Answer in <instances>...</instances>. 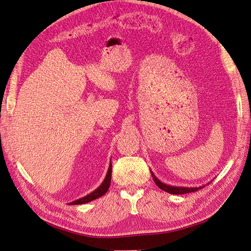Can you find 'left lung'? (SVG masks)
Returning <instances> with one entry per match:
<instances>
[{"instance_id":"obj_1","label":"left lung","mask_w":251,"mask_h":251,"mask_svg":"<svg viewBox=\"0 0 251 251\" xmlns=\"http://www.w3.org/2000/svg\"><path fill=\"white\" fill-rule=\"evenodd\" d=\"M151 175L154 179V182L156 183L157 187L159 189H161L165 192H168L170 194H173V195H181V194H187V193H191V192H195L198 191L199 189H202L204 185H201V187H175V185H170V184H166L164 182H161L157 177L153 174V172L151 171Z\"/></svg>"}]
</instances>
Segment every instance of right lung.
<instances>
[{
    "instance_id": "right-lung-1",
    "label": "right lung",
    "mask_w": 251,
    "mask_h": 251,
    "mask_svg": "<svg viewBox=\"0 0 251 251\" xmlns=\"http://www.w3.org/2000/svg\"><path fill=\"white\" fill-rule=\"evenodd\" d=\"M110 180H111V161L109 164L108 167V171L106 173V176H105V178L103 180V182L100 184L99 188H97L95 191H93L92 193L88 194V195L77 199L75 201H72L70 204L72 205H76V204H83V203H87V202H91L97 198H99L101 196H103L105 193H106L109 189V185H110Z\"/></svg>"
}]
</instances>
